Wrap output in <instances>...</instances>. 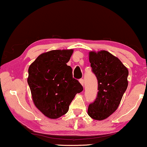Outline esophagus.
<instances>
[{
	"label": "esophagus",
	"instance_id": "34e87169",
	"mask_svg": "<svg viewBox=\"0 0 147 147\" xmlns=\"http://www.w3.org/2000/svg\"><path fill=\"white\" fill-rule=\"evenodd\" d=\"M79 83H80V84H82V85L84 86V79H79Z\"/></svg>",
	"mask_w": 147,
	"mask_h": 147
}]
</instances>
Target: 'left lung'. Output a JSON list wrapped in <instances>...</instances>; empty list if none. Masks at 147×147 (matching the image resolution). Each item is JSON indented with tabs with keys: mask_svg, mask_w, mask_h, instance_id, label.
Listing matches in <instances>:
<instances>
[{
	"mask_svg": "<svg viewBox=\"0 0 147 147\" xmlns=\"http://www.w3.org/2000/svg\"><path fill=\"white\" fill-rule=\"evenodd\" d=\"M89 61L98 82L95 101L88 114L95 120L109 117L117 109L128 86L129 70L117 57L106 50L89 52Z\"/></svg>",
	"mask_w": 147,
	"mask_h": 147,
	"instance_id": "left-lung-1",
	"label": "left lung"
}]
</instances>
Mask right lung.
I'll list each match as a JSON object with an SVG mask.
<instances>
[{"mask_svg":"<svg viewBox=\"0 0 147 147\" xmlns=\"http://www.w3.org/2000/svg\"><path fill=\"white\" fill-rule=\"evenodd\" d=\"M72 53V49L44 52L28 68V83L34 104L50 119L66 113L76 94L83 90L66 64Z\"/></svg>","mask_w":147,"mask_h":147,"instance_id":"1","label":"right lung"}]
</instances>
